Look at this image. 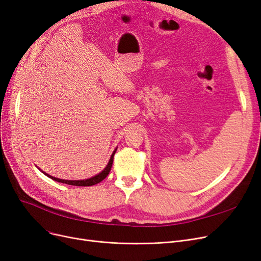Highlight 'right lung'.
<instances>
[{
  "instance_id": "obj_1",
  "label": "right lung",
  "mask_w": 261,
  "mask_h": 261,
  "mask_svg": "<svg viewBox=\"0 0 261 261\" xmlns=\"http://www.w3.org/2000/svg\"><path fill=\"white\" fill-rule=\"evenodd\" d=\"M116 150H117V148H115V150L112 152V156L110 158V161L108 165H106V167L104 168V170H102L99 174H96L90 178H87V179H80V180H70V179H61V178H57V177H54L49 174H47L46 172L42 171L40 168H37L38 170H40L42 173H44V174L46 176H48L49 178L56 180V181H59V182H63V184H67V185H73V186H92V185H95L98 184V182L102 181L106 176L109 175V173L112 169V166H113V160H114V155Z\"/></svg>"
}]
</instances>
